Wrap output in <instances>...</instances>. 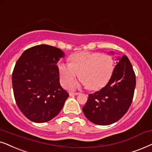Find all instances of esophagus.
I'll return each instance as SVG.
<instances>
[{
    "label": "esophagus",
    "mask_w": 152,
    "mask_h": 152,
    "mask_svg": "<svg viewBox=\"0 0 152 152\" xmlns=\"http://www.w3.org/2000/svg\"><path fill=\"white\" fill-rule=\"evenodd\" d=\"M78 94H79V93H78V92H69V95H70V96H76V95H78Z\"/></svg>",
    "instance_id": "1"
}]
</instances>
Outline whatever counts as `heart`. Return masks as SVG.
Masks as SVG:
<instances>
[{
    "label": "heart",
    "mask_w": 152,
    "mask_h": 152,
    "mask_svg": "<svg viewBox=\"0 0 152 152\" xmlns=\"http://www.w3.org/2000/svg\"><path fill=\"white\" fill-rule=\"evenodd\" d=\"M70 62L58 64L60 81L62 85L72 81L79 74V82H71L66 85L70 90L80 86L91 90H98L106 85L114 70V62L107 53L79 52L70 57Z\"/></svg>",
    "instance_id": "heart-1"
}]
</instances>
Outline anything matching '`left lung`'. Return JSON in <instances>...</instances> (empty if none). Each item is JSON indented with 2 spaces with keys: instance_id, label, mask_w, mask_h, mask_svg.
Segmentation results:
<instances>
[{
  "instance_id": "1",
  "label": "left lung",
  "mask_w": 152,
  "mask_h": 152,
  "mask_svg": "<svg viewBox=\"0 0 152 152\" xmlns=\"http://www.w3.org/2000/svg\"><path fill=\"white\" fill-rule=\"evenodd\" d=\"M115 60L117 64L108 84L89 94L82 108L86 117L94 124L109 125L116 122L128 111L132 103L136 83L133 66L126 56Z\"/></svg>"
}]
</instances>
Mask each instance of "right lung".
<instances>
[{
    "instance_id": "obj_1",
    "label": "right lung",
    "mask_w": 152,
    "mask_h": 152,
    "mask_svg": "<svg viewBox=\"0 0 152 152\" xmlns=\"http://www.w3.org/2000/svg\"><path fill=\"white\" fill-rule=\"evenodd\" d=\"M60 48L40 44L26 50L12 72L14 96L28 120L44 123L62 110L69 93L60 84L58 62L64 58Z\"/></svg>"
}]
</instances>
